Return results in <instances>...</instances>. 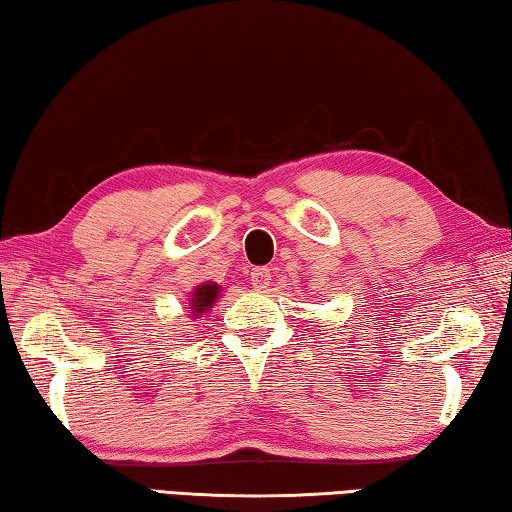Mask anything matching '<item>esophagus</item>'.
<instances>
[{
	"label": "esophagus",
	"mask_w": 512,
	"mask_h": 512,
	"mask_svg": "<svg viewBox=\"0 0 512 512\" xmlns=\"http://www.w3.org/2000/svg\"><path fill=\"white\" fill-rule=\"evenodd\" d=\"M250 284H253L255 289H266L268 284H271V268L266 266L253 268V273H250Z\"/></svg>",
	"instance_id": "34e87169"
}]
</instances>
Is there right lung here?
I'll use <instances>...</instances> for the list:
<instances>
[{"instance_id": "obj_1", "label": "right lung", "mask_w": 512, "mask_h": 512, "mask_svg": "<svg viewBox=\"0 0 512 512\" xmlns=\"http://www.w3.org/2000/svg\"><path fill=\"white\" fill-rule=\"evenodd\" d=\"M216 293H219V287H216V284H203V287H198L192 296V307L189 309H194L196 316L203 314L205 309H210L214 305Z\"/></svg>"}]
</instances>
